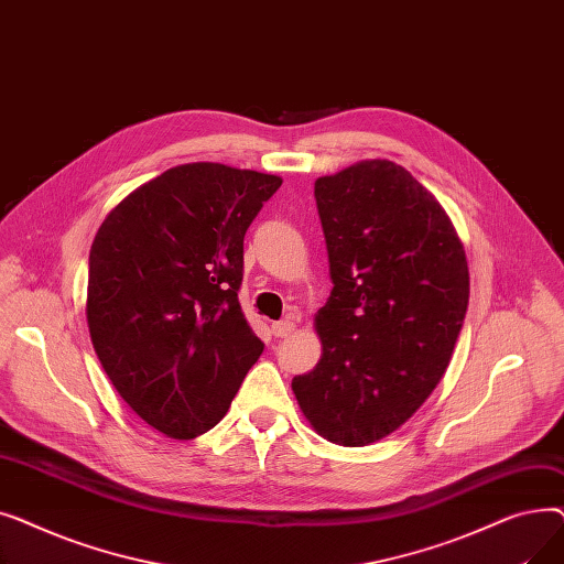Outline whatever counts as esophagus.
Listing matches in <instances>:
<instances>
[{
    "instance_id": "esophagus-1",
    "label": "esophagus",
    "mask_w": 564,
    "mask_h": 564,
    "mask_svg": "<svg viewBox=\"0 0 564 564\" xmlns=\"http://www.w3.org/2000/svg\"><path fill=\"white\" fill-rule=\"evenodd\" d=\"M292 332H294V322L292 319H281V322L272 324V334L276 338H288Z\"/></svg>"
}]
</instances>
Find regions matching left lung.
<instances>
[{
    "label": "left lung",
    "mask_w": 564,
    "mask_h": 564,
    "mask_svg": "<svg viewBox=\"0 0 564 564\" xmlns=\"http://www.w3.org/2000/svg\"><path fill=\"white\" fill-rule=\"evenodd\" d=\"M315 203L334 290L315 315L322 359L292 391L317 434L357 448L406 423L446 372L468 267L446 210L395 162L317 177Z\"/></svg>",
    "instance_id": "obj_1"
}]
</instances>
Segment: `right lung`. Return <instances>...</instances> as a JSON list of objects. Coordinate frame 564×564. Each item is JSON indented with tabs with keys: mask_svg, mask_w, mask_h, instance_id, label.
I'll return each mask as SVG.
<instances>
[{
	"mask_svg": "<svg viewBox=\"0 0 564 564\" xmlns=\"http://www.w3.org/2000/svg\"><path fill=\"white\" fill-rule=\"evenodd\" d=\"M279 187L270 173L183 164L118 203L96 235L94 349L118 395L171 438L213 430L264 349L237 292L247 228Z\"/></svg>",
	"mask_w": 564,
	"mask_h": 564,
	"instance_id": "1",
	"label": "right lung"
}]
</instances>
